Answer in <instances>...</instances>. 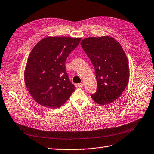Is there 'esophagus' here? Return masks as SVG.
<instances>
[{
  "instance_id": "1",
  "label": "esophagus",
  "mask_w": 154,
  "mask_h": 154,
  "mask_svg": "<svg viewBox=\"0 0 154 154\" xmlns=\"http://www.w3.org/2000/svg\"><path fill=\"white\" fill-rule=\"evenodd\" d=\"M83 86H84L83 83H78V87H79V88H82V87H83Z\"/></svg>"
}]
</instances>
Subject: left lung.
<instances>
[{
	"label": "left lung",
	"mask_w": 154,
	"mask_h": 154,
	"mask_svg": "<svg viewBox=\"0 0 154 154\" xmlns=\"http://www.w3.org/2000/svg\"><path fill=\"white\" fill-rule=\"evenodd\" d=\"M81 45L95 70L97 90L91 97L102 106L113 102L125 90L130 78L128 61L122 46L109 36L86 38Z\"/></svg>",
	"instance_id": "left-lung-1"
}]
</instances>
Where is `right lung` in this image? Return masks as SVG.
<instances>
[{"label": "right lung", "instance_id": "add662e5", "mask_svg": "<svg viewBox=\"0 0 154 154\" xmlns=\"http://www.w3.org/2000/svg\"><path fill=\"white\" fill-rule=\"evenodd\" d=\"M81 39L47 36L31 51L24 72V83L31 96L42 106L59 108L75 90L66 73L65 62Z\"/></svg>", "mask_w": 154, "mask_h": 154}]
</instances>
